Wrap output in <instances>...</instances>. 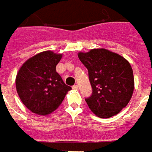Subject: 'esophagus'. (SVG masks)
I'll use <instances>...</instances> for the list:
<instances>
[{
	"instance_id": "obj_1",
	"label": "esophagus",
	"mask_w": 152,
	"mask_h": 152,
	"mask_svg": "<svg viewBox=\"0 0 152 152\" xmlns=\"http://www.w3.org/2000/svg\"><path fill=\"white\" fill-rule=\"evenodd\" d=\"M73 89H74V90H78V85H74L73 86Z\"/></svg>"
}]
</instances>
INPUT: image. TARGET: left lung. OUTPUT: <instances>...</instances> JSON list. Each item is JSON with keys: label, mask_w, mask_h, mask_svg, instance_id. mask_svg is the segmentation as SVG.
Returning a JSON list of instances; mask_svg holds the SVG:
<instances>
[{"label": "left lung", "mask_w": 152, "mask_h": 152, "mask_svg": "<svg viewBox=\"0 0 152 152\" xmlns=\"http://www.w3.org/2000/svg\"><path fill=\"white\" fill-rule=\"evenodd\" d=\"M88 70L92 88L91 96L85 99L92 112L100 118L119 114L133 96L134 78L129 62L106 49H92L78 54Z\"/></svg>", "instance_id": "obj_1"}]
</instances>
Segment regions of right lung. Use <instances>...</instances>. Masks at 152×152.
I'll return each instance as SVG.
<instances>
[{"instance_id":"right-lung-1","label":"right lung","mask_w":152,"mask_h":152,"mask_svg":"<svg viewBox=\"0 0 152 152\" xmlns=\"http://www.w3.org/2000/svg\"><path fill=\"white\" fill-rule=\"evenodd\" d=\"M62 54L47 50L31 57L19 69L16 90L23 105L32 112L46 115L56 110L71 87L56 70Z\"/></svg>"}]
</instances>
